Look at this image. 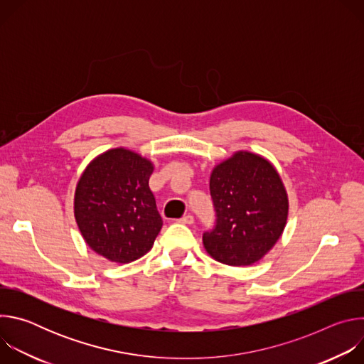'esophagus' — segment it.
Returning <instances> with one entry per match:
<instances>
[{
    "label": "esophagus",
    "instance_id": "esophagus-1",
    "mask_svg": "<svg viewBox=\"0 0 364 364\" xmlns=\"http://www.w3.org/2000/svg\"><path fill=\"white\" fill-rule=\"evenodd\" d=\"M180 223H183V225H193L194 223V218L191 215H186V216H183L180 219Z\"/></svg>",
    "mask_w": 364,
    "mask_h": 364
}]
</instances>
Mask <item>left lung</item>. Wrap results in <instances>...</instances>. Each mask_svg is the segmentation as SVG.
<instances>
[{
    "label": "left lung",
    "instance_id": "1",
    "mask_svg": "<svg viewBox=\"0 0 364 364\" xmlns=\"http://www.w3.org/2000/svg\"><path fill=\"white\" fill-rule=\"evenodd\" d=\"M210 196L216 222L203 233L204 247L218 262L246 267L257 262L281 237L288 197L274 166L246 151L215 167Z\"/></svg>",
    "mask_w": 364,
    "mask_h": 364
}]
</instances>
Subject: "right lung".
<instances>
[{"label":"right lung","mask_w":364,"mask_h":364,"mask_svg":"<svg viewBox=\"0 0 364 364\" xmlns=\"http://www.w3.org/2000/svg\"><path fill=\"white\" fill-rule=\"evenodd\" d=\"M151 161L124 149H109L82 174L75 193V218L92 250L111 262L144 256L163 228L148 181Z\"/></svg>","instance_id":"obj_1"}]
</instances>
